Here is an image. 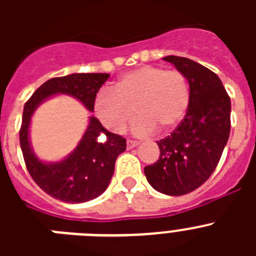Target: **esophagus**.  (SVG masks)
I'll use <instances>...</instances> for the list:
<instances>
[{
	"instance_id": "esophagus-1",
	"label": "esophagus",
	"mask_w": 256,
	"mask_h": 256,
	"mask_svg": "<svg viewBox=\"0 0 256 256\" xmlns=\"http://www.w3.org/2000/svg\"><path fill=\"white\" fill-rule=\"evenodd\" d=\"M140 142L138 141H134V140H126V148H133L136 146H138Z\"/></svg>"
}]
</instances>
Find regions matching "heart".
Listing matches in <instances>:
<instances>
[{"mask_svg": "<svg viewBox=\"0 0 256 256\" xmlns=\"http://www.w3.org/2000/svg\"><path fill=\"white\" fill-rule=\"evenodd\" d=\"M191 100L186 76L180 70H166L159 65H142L126 72L110 91L94 98V112L105 128L119 133L138 114L133 124L136 134L170 130L183 120ZM135 110H132V108Z\"/></svg>", "mask_w": 256, "mask_h": 256, "instance_id": "heart-1", "label": "heart"}]
</instances>
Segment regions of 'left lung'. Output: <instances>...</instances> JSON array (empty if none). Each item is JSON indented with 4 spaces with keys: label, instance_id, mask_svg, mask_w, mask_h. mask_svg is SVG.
Returning <instances> with one entry per match:
<instances>
[{
    "label": "left lung",
    "instance_id": "1",
    "mask_svg": "<svg viewBox=\"0 0 256 256\" xmlns=\"http://www.w3.org/2000/svg\"><path fill=\"white\" fill-rule=\"evenodd\" d=\"M164 60L186 76L191 100L180 126L158 141L159 160L144 166V176L156 191L180 196L198 188L216 170L230 137V98L208 68L180 56Z\"/></svg>",
    "mask_w": 256,
    "mask_h": 256
}]
</instances>
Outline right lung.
I'll return each instance as SVG.
<instances>
[{"label":"right lung","instance_id":"obj_1","mask_svg":"<svg viewBox=\"0 0 256 256\" xmlns=\"http://www.w3.org/2000/svg\"><path fill=\"white\" fill-rule=\"evenodd\" d=\"M108 76L106 73H76L48 79L24 105L19 133L24 162L33 180L54 198L78 204L98 198L112 180L115 160L126 151V138L106 130L98 119L91 116L73 152L60 162H44L36 156L29 141L33 112L44 101L58 94L76 97L86 108L94 112L97 92ZM101 132L106 136L104 142L98 141Z\"/></svg>","mask_w":256,"mask_h":256}]
</instances>
